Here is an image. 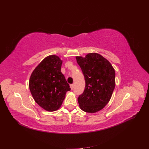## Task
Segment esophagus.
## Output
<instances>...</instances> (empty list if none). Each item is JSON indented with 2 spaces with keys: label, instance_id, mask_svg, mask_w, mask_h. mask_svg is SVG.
Listing matches in <instances>:
<instances>
[{
  "label": "esophagus",
  "instance_id": "1",
  "mask_svg": "<svg viewBox=\"0 0 149 149\" xmlns=\"http://www.w3.org/2000/svg\"><path fill=\"white\" fill-rule=\"evenodd\" d=\"M70 88H71V90H73V88H74V84H70Z\"/></svg>",
  "mask_w": 149,
  "mask_h": 149
}]
</instances>
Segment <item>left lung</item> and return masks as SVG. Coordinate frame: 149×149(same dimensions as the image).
I'll use <instances>...</instances> for the list:
<instances>
[{"mask_svg":"<svg viewBox=\"0 0 149 149\" xmlns=\"http://www.w3.org/2000/svg\"><path fill=\"white\" fill-rule=\"evenodd\" d=\"M85 79V89L78 97L81 109L94 113L109 102L115 88V70L111 63L96 53L76 56Z\"/></svg>","mask_w":149,"mask_h":149,"instance_id":"1","label":"left lung"}]
</instances>
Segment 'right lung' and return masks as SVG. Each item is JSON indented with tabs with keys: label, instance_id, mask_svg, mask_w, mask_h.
<instances>
[{
	"label": "right lung",
	"instance_id": "right-lung-1",
	"mask_svg": "<svg viewBox=\"0 0 149 149\" xmlns=\"http://www.w3.org/2000/svg\"><path fill=\"white\" fill-rule=\"evenodd\" d=\"M62 60L53 55L40 63L31 73L29 88L35 101L47 111L58 110L61 107L69 84L61 72Z\"/></svg>",
	"mask_w": 149,
	"mask_h": 149
}]
</instances>
